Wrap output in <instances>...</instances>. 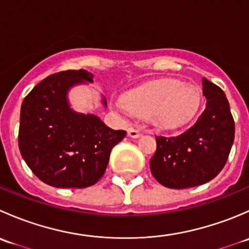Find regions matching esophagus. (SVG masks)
Wrapping results in <instances>:
<instances>
[{
  "mask_svg": "<svg viewBox=\"0 0 249 249\" xmlns=\"http://www.w3.org/2000/svg\"><path fill=\"white\" fill-rule=\"evenodd\" d=\"M127 135H129L130 137H132V139H139V137L142 136L140 130L134 129V127H130V129L127 130Z\"/></svg>",
  "mask_w": 249,
  "mask_h": 249,
  "instance_id": "34e87169",
  "label": "esophagus"
}]
</instances>
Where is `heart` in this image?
Returning a JSON list of instances; mask_svg holds the SVG:
<instances>
[{"label":"heart","instance_id":"1","mask_svg":"<svg viewBox=\"0 0 249 249\" xmlns=\"http://www.w3.org/2000/svg\"><path fill=\"white\" fill-rule=\"evenodd\" d=\"M202 94L194 84L176 78L145 83L127 92L115 106L124 113L150 117L157 126L175 129L189 123L201 106Z\"/></svg>","mask_w":249,"mask_h":249}]
</instances>
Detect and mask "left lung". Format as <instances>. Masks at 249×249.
<instances>
[{
  "label": "left lung",
  "instance_id": "left-lung-1",
  "mask_svg": "<svg viewBox=\"0 0 249 249\" xmlns=\"http://www.w3.org/2000/svg\"><path fill=\"white\" fill-rule=\"evenodd\" d=\"M206 108L192 127L178 136H157L149 166L166 188L185 189L205 184L224 167L235 137V123L224 91L202 78Z\"/></svg>",
  "mask_w": 249,
  "mask_h": 249
}]
</instances>
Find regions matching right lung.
I'll return each mask as SVG.
<instances>
[{
  "label": "right lung",
  "instance_id": "add662e5",
  "mask_svg": "<svg viewBox=\"0 0 249 249\" xmlns=\"http://www.w3.org/2000/svg\"><path fill=\"white\" fill-rule=\"evenodd\" d=\"M85 70L52 74L24 99L20 110L19 149L31 171L48 185L87 188L106 171L112 148L126 136L113 130L97 115L71 108L72 87L92 83ZM102 104L107 106L106 99Z\"/></svg>",
  "mask_w": 249,
  "mask_h": 249
}]
</instances>
